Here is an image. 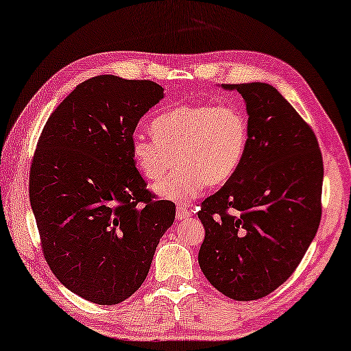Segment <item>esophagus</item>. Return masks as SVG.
Wrapping results in <instances>:
<instances>
[{"instance_id":"1","label":"esophagus","mask_w":351,"mask_h":351,"mask_svg":"<svg viewBox=\"0 0 351 351\" xmlns=\"http://www.w3.org/2000/svg\"><path fill=\"white\" fill-rule=\"evenodd\" d=\"M191 211H187L184 206H178L176 208V221H184L186 217L191 216Z\"/></svg>"}]
</instances>
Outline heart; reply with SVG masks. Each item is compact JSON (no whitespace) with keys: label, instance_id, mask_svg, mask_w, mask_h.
<instances>
[{"label":"heart","instance_id":"obj_1","mask_svg":"<svg viewBox=\"0 0 351 351\" xmlns=\"http://www.w3.org/2000/svg\"><path fill=\"white\" fill-rule=\"evenodd\" d=\"M153 135L134 134L130 151L137 169L158 184L164 198L184 203L205 186H223L238 173L249 143V123L241 108L216 104H189L160 113L151 124Z\"/></svg>","mask_w":351,"mask_h":351}]
</instances>
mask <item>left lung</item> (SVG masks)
<instances>
[{
  "instance_id": "8db88e82",
  "label": "left lung",
  "mask_w": 351,
  "mask_h": 351,
  "mask_svg": "<svg viewBox=\"0 0 351 351\" xmlns=\"http://www.w3.org/2000/svg\"><path fill=\"white\" fill-rule=\"evenodd\" d=\"M237 90L249 114L238 173L202 202L198 263L214 289L237 301L268 296L293 274L322 219L323 159L315 134L268 83Z\"/></svg>"
}]
</instances>
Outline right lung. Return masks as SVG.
I'll use <instances>...</instances> for the list:
<instances>
[{
    "instance_id": "add662e5",
    "label": "right lung",
    "mask_w": 351,
    "mask_h": 351,
    "mask_svg": "<svg viewBox=\"0 0 351 351\" xmlns=\"http://www.w3.org/2000/svg\"><path fill=\"white\" fill-rule=\"evenodd\" d=\"M162 97L151 80L88 78L47 119L31 160L44 258L66 289L96 304L140 289L175 221L173 202L146 189L130 151L140 118Z\"/></svg>"
}]
</instances>
